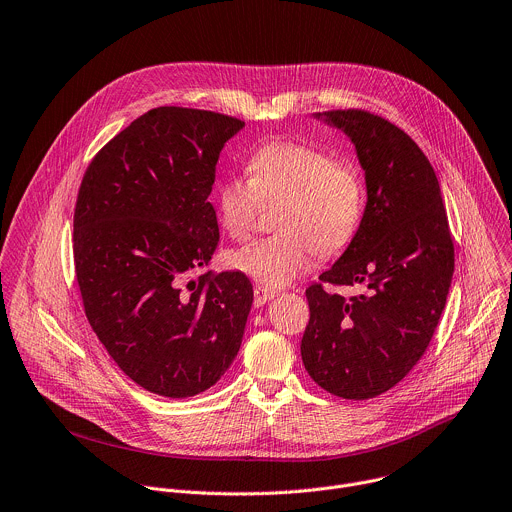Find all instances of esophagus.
<instances>
[{"label": "esophagus", "instance_id": "esophagus-1", "mask_svg": "<svg viewBox=\"0 0 512 512\" xmlns=\"http://www.w3.org/2000/svg\"><path fill=\"white\" fill-rule=\"evenodd\" d=\"M253 293H255V307L265 305L267 301H271L277 295L275 289H269V287H263V285H255Z\"/></svg>", "mask_w": 512, "mask_h": 512}]
</instances>
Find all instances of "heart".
I'll return each mask as SVG.
<instances>
[{
  "label": "heart",
  "instance_id": "b5f03b06",
  "mask_svg": "<svg viewBox=\"0 0 512 512\" xmlns=\"http://www.w3.org/2000/svg\"><path fill=\"white\" fill-rule=\"evenodd\" d=\"M219 223L247 239L261 205L279 203V233L229 255L231 265L265 287H285L311 269L315 255H335L356 237L366 211V185L350 158L295 142H273L251 154L247 179H225L215 195Z\"/></svg>",
  "mask_w": 512,
  "mask_h": 512
}]
</instances>
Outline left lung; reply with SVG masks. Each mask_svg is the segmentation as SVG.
Listing matches in <instances>:
<instances>
[{"label":"left lung","instance_id":"left-lung-1","mask_svg":"<svg viewBox=\"0 0 512 512\" xmlns=\"http://www.w3.org/2000/svg\"><path fill=\"white\" fill-rule=\"evenodd\" d=\"M315 120L342 130L366 177L362 225L319 281L362 282L346 300L313 283L301 360L311 380L346 400L394 388L426 352L454 273V245L434 168L398 126L366 110H329Z\"/></svg>","mask_w":512,"mask_h":512}]
</instances>
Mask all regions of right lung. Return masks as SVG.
Masks as SVG:
<instances>
[{"mask_svg":"<svg viewBox=\"0 0 512 512\" xmlns=\"http://www.w3.org/2000/svg\"><path fill=\"white\" fill-rule=\"evenodd\" d=\"M245 122L160 106L90 162L74 213L86 317L118 368L144 390L189 398L233 364L253 303L241 271L203 273L217 241L209 203L217 160Z\"/></svg>","mask_w":512,"mask_h":512,"instance_id":"obj_1","label":"right lung"}]
</instances>
